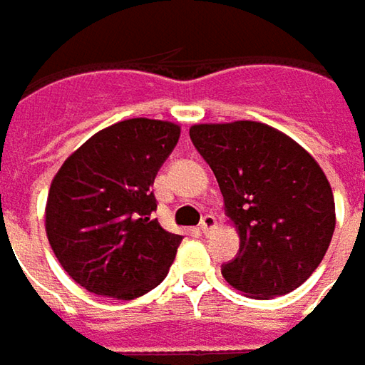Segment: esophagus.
<instances>
[{
	"label": "esophagus",
	"mask_w": 365,
	"mask_h": 365,
	"mask_svg": "<svg viewBox=\"0 0 365 365\" xmlns=\"http://www.w3.org/2000/svg\"><path fill=\"white\" fill-rule=\"evenodd\" d=\"M215 225H217V219H215V215H205V217L201 219V232H203L205 235L211 232Z\"/></svg>",
	"instance_id": "obj_1"
}]
</instances>
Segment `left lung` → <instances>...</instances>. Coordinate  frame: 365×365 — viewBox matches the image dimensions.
Instances as JSON below:
<instances>
[{"instance_id":"8db88e82","label":"left lung","mask_w":365,"mask_h":365,"mask_svg":"<svg viewBox=\"0 0 365 365\" xmlns=\"http://www.w3.org/2000/svg\"><path fill=\"white\" fill-rule=\"evenodd\" d=\"M190 140L217 178L240 235L221 274L235 290L274 299L315 272L335 230V201L317 160L259 121L197 123Z\"/></svg>"}]
</instances>
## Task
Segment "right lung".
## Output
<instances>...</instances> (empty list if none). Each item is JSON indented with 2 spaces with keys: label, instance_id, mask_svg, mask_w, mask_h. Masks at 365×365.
Listing matches in <instances>:
<instances>
[{
  "label": "right lung",
  "instance_id": "obj_1",
  "mask_svg": "<svg viewBox=\"0 0 365 365\" xmlns=\"http://www.w3.org/2000/svg\"><path fill=\"white\" fill-rule=\"evenodd\" d=\"M173 121H118L75 150L52 178L46 235L64 272L93 294L132 301L166 278L182 235L154 219V178L175 150Z\"/></svg>",
  "mask_w": 365,
  "mask_h": 365
}]
</instances>
